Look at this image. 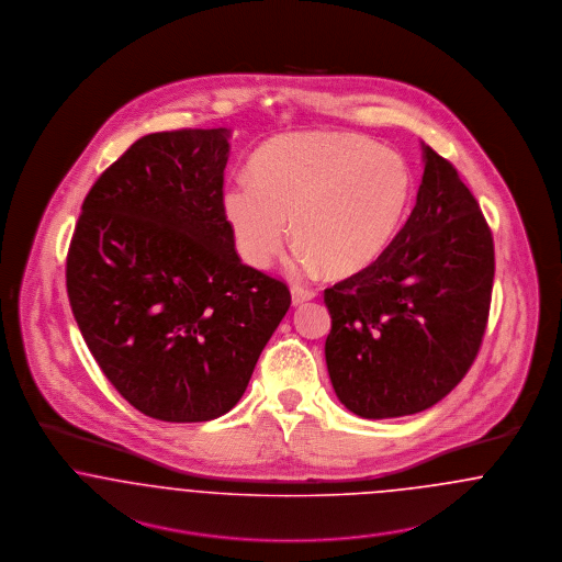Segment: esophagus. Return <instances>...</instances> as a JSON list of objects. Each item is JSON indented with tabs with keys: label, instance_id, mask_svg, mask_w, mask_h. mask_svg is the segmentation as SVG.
<instances>
[{
	"label": "esophagus",
	"instance_id": "obj_1",
	"mask_svg": "<svg viewBox=\"0 0 562 562\" xmlns=\"http://www.w3.org/2000/svg\"><path fill=\"white\" fill-rule=\"evenodd\" d=\"M291 296H293V305H301V303H305V301H312V299L316 296V293H314V291H307V289H301V286H293Z\"/></svg>",
	"mask_w": 562,
	"mask_h": 562
}]
</instances>
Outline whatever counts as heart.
Instances as JSON below:
<instances>
[{"label": "heart", "instance_id": "b5f03b06", "mask_svg": "<svg viewBox=\"0 0 562 562\" xmlns=\"http://www.w3.org/2000/svg\"><path fill=\"white\" fill-rule=\"evenodd\" d=\"M250 183L223 193V213L250 268H268L286 240L299 268L349 278L398 236L413 198L406 160L356 134L301 133L269 140L250 160Z\"/></svg>", "mask_w": 562, "mask_h": 562}]
</instances>
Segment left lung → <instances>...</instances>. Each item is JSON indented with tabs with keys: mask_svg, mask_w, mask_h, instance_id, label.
I'll list each match as a JSON object with an SVG mask.
<instances>
[{
	"mask_svg": "<svg viewBox=\"0 0 562 562\" xmlns=\"http://www.w3.org/2000/svg\"><path fill=\"white\" fill-rule=\"evenodd\" d=\"M417 204L371 268L324 291V356L341 404L390 419L442 401L472 367L488 318L495 250L472 191L426 143Z\"/></svg>",
	"mask_w": 562,
	"mask_h": 562,
	"instance_id": "8db88e82",
	"label": "left lung"
}]
</instances>
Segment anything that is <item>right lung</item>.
<instances>
[{"instance_id":"obj_1","label":"right lung","mask_w":562,"mask_h":562,"mask_svg":"<svg viewBox=\"0 0 562 562\" xmlns=\"http://www.w3.org/2000/svg\"><path fill=\"white\" fill-rule=\"evenodd\" d=\"M227 128L138 138L88 191L67 255L81 337L147 417L211 422L244 394L291 307L244 266L223 213Z\"/></svg>"}]
</instances>
